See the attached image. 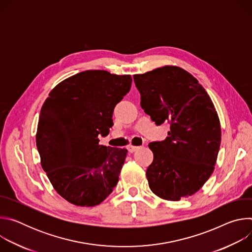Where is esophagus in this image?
I'll return each instance as SVG.
<instances>
[{
	"instance_id": "34e87169",
	"label": "esophagus",
	"mask_w": 252,
	"mask_h": 252,
	"mask_svg": "<svg viewBox=\"0 0 252 252\" xmlns=\"http://www.w3.org/2000/svg\"><path fill=\"white\" fill-rule=\"evenodd\" d=\"M137 149H138V147H135V146H128L127 147V150H128V152L129 153H134L135 151H137Z\"/></svg>"
}]
</instances>
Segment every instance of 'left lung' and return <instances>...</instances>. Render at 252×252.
Segmentation results:
<instances>
[{
  "mask_svg": "<svg viewBox=\"0 0 252 252\" xmlns=\"http://www.w3.org/2000/svg\"><path fill=\"white\" fill-rule=\"evenodd\" d=\"M140 105L158 126L170 124L168 136L151 142L154 160L147 169L150 189L158 197L177 201L198 191L210 177L221 142L214 104L186 69L164 65L134 75Z\"/></svg>",
  "mask_w": 252,
  "mask_h": 252,
  "instance_id": "obj_1",
  "label": "left lung"
}]
</instances>
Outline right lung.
<instances>
[{
	"label": "right lung",
	"mask_w": 252,
	"mask_h": 252,
	"mask_svg": "<svg viewBox=\"0 0 252 252\" xmlns=\"http://www.w3.org/2000/svg\"><path fill=\"white\" fill-rule=\"evenodd\" d=\"M130 75L90 69L58 84L45 100L35 142L55 190L77 206H94L119 182L126 149L99 145L113 113L129 92Z\"/></svg>",
	"instance_id": "1"
}]
</instances>
